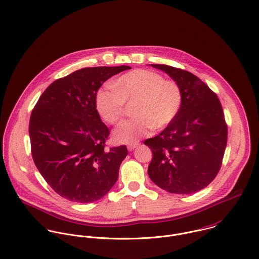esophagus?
Returning a JSON list of instances; mask_svg holds the SVG:
<instances>
[{
  "mask_svg": "<svg viewBox=\"0 0 259 259\" xmlns=\"http://www.w3.org/2000/svg\"><path fill=\"white\" fill-rule=\"evenodd\" d=\"M138 145H139V143H138V142H136V143H132V144H129V145L127 146V148H128V150H129V151H132V150H134Z\"/></svg>",
  "mask_w": 259,
  "mask_h": 259,
  "instance_id": "esophagus-1",
  "label": "esophagus"
}]
</instances>
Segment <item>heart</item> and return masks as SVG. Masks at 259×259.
Segmentation results:
<instances>
[{
  "instance_id": "b5f03b06",
  "label": "heart",
  "mask_w": 259,
  "mask_h": 259,
  "mask_svg": "<svg viewBox=\"0 0 259 259\" xmlns=\"http://www.w3.org/2000/svg\"><path fill=\"white\" fill-rule=\"evenodd\" d=\"M183 103V91L174 79L154 71L136 69L112 82V87L100 90L96 106L101 117L110 124L123 119L127 106H132L133 119L120 124L114 130V138L120 143H134L148 135L151 129L166 127L179 114Z\"/></svg>"
}]
</instances>
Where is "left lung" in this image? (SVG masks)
<instances>
[{
    "mask_svg": "<svg viewBox=\"0 0 259 259\" xmlns=\"http://www.w3.org/2000/svg\"><path fill=\"white\" fill-rule=\"evenodd\" d=\"M183 91L181 110L157 136L144 141L152 151L150 180L160 189L191 195L216 178L227 144V125L216 94L195 74L165 64H150Z\"/></svg>",
    "mask_w": 259,
    "mask_h": 259,
    "instance_id": "1",
    "label": "left lung"
}]
</instances>
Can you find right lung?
Masks as SVG:
<instances>
[{"label":"right lung","instance_id":"1","mask_svg":"<svg viewBox=\"0 0 259 259\" xmlns=\"http://www.w3.org/2000/svg\"><path fill=\"white\" fill-rule=\"evenodd\" d=\"M130 66L78 69L54 80L34 107L29 136L36 167L62 198L93 203L116 184L128 154L125 145L105 149L109 128L97 111L101 85Z\"/></svg>","mask_w":259,"mask_h":259}]
</instances>
